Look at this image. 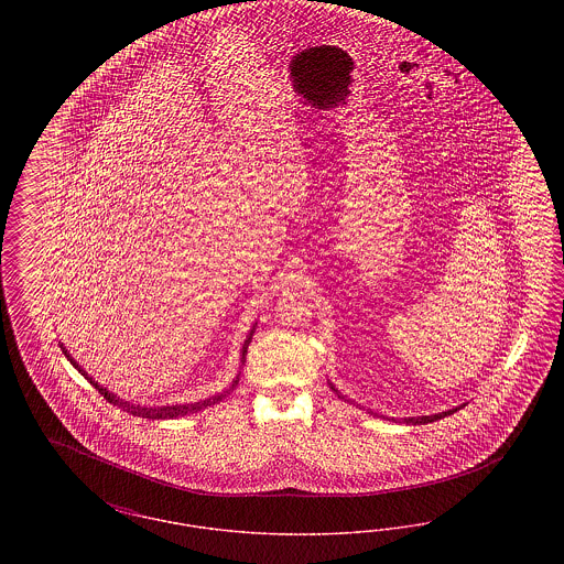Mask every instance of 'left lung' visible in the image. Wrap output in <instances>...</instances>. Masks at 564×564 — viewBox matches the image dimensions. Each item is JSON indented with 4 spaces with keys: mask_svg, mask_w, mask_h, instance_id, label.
Instances as JSON below:
<instances>
[{
    "mask_svg": "<svg viewBox=\"0 0 564 564\" xmlns=\"http://www.w3.org/2000/svg\"><path fill=\"white\" fill-rule=\"evenodd\" d=\"M334 389V387H332ZM336 391V389H334ZM338 393V391H336ZM458 408H455V410H448V412H442V414H431V416H419V419H405V423H412V425H425V423H433V421H440V419H444V416H448V414H453V412H456Z\"/></svg>",
    "mask_w": 564,
    "mask_h": 564,
    "instance_id": "left-lung-1",
    "label": "left lung"
}]
</instances>
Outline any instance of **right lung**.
Returning a JSON list of instances; mask_svg holds the SVG:
<instances>
[{"mask_svg": "<svg viewBox=\"0 0 564 564\" xmlns=\"http://www.w3.org/2000/svg\"><path fill=\"white\" fill-rule=\"evenodd\" d=\"M253 334V332H251ZM249 343H251V336L245 340V345H242V359H245V352H247V347H249ZM65 352V357L80 370L82 375L88 378V375L82 370L80 366L69 357V352L63 349ZM93 384H95V389L108 400V402L113 403V405H118V408H124L127 412H131L133 416H141V419H177V416H186V414H192V412H198V410H203V408H207V405H214V403L221 402L235 387H237V382H239V378L232 382V387L230 389H226L224 393H217L214 398H209V400H200V402L194 403H180V405H154V408H141V405H134V403L122 402V400H118L113 393H108L101 384H97L93 378H88Z\"/></svg>", "mask_w": 564, "mask_h": 564, "instance_id": "right-lung-1", "label": "right lung"}]
</instances>
